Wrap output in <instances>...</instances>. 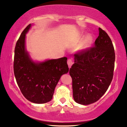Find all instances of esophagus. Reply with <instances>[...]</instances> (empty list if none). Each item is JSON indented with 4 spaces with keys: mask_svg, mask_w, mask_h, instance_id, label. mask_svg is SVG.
Returning a JSON list of instances; mask_svg holds the SVG:
<instances>
[{
    "mask_svg": "<svg viewBox=\"0 0 127 127\" xmlns=\"http://www.w3.org/2000/svg\"><path fill=\"white\" fill-rule=\"evenodd\" d=\"M67 65L69 66V67L70 68V67H71V66H72L73 64V61L71 60V59H68V60H67Z\"/></svg>",
    "mask_w": 127,
    "mask_h": 127,
    "instance_id": "1",
    "label": "esophagus"
}]
</instances>
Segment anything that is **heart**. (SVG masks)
<instances>
[{"mask_svg": "<svg viewBox=\"0 0 127 127\" xmlns=\"http://www.w3.org/2000/svg\"><path fill=\"white\" fill-rule=\"evenodd\" d=\"M93 41V36L91 34H88L86 35L85 37L83 38L82 41H81L80 47V48L81 50H84L86 48L89 47L91 46Z\"/></svg>", "mask_w": 127, "mask_h": 127, "instance_id": "heart-1", "label": "heart"}]
</instances>
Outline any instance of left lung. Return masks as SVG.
Instances as JSON below:
<instances>
[{
  "mask_svg": "<svg viewBox=\"0 0 127 127\" xmlns=\"http://www.w3.org/2000/svg\"><path fill=\"white\" fill-rule=\"evenodd\" d=\"M99 32L94 46L74 55V63L69 70L74 100L81 105H90L99 99L113 77V45L105 31L99 28Z\"/></svg>",
  "mask_w": 127,
  "mask_h": 127,
  "instance_id": "1",
  "label": "left lung"
}]
</instances>
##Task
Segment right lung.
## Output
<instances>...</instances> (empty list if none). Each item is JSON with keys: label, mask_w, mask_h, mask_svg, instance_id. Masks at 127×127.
I'll use <instances>...</instances> for the list:
<instances>
[{"label": "right lung", "mask_w": 127, "mask_h": 127, "mask_svg": "<svg viewBox=\"0 0 127 127\" xmlns=\"http://www.w3.org/2000/svg\"><path fill=\"white\" fill-rule=\"evenodd\" d=\"M31 27L25 28L16 43L14 50V73L17 84L25 98L35 103H44L53 98L54 92L62 74L69 67L67 58L34 62L25 49L26 33Z\"/></svg>", "instance_id": "right-lung-1"}]
</instances>
